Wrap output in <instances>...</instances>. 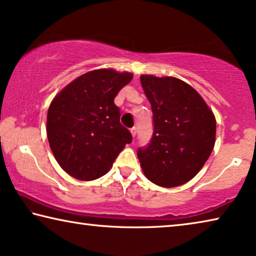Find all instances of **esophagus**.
I'll use <instances>...</instances> for the list:
<instances>
[{
	"instance_id": "34e87169",
	"label": "esophagus",
	"mask_w": 256,
	"mask_h": 256,
	"mask_svg": "<svg viewBox=\"0 0 256 256\" xmlns=\"http://www.w3.org/2000/svg\"><path fill=\"white\" fill-rule=\"evenodd\" d=\"M130 132H132V137H135V136H136V134H137V128H136V127L132 128V129H130Z\"/></svg>"
}]
</instances>
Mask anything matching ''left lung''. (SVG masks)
Segmentation results:
<instances>
[{"label":"left lung","instance_id":"obj_1","mask_svg":"<svg viewBox=\"0 0 256 256\" xmlns=\"http://www.w3.org/2000/svg\"><path fill=\"white\" fill-rule=\"evenodd\" d=\"M140 84L153 112V135L137 150L143 172L161 187L184 185L211 156L216 124L198 92L174 77L142 74Z\"/></svg>","mask_w":256,"mask_h":256}]
</instances>
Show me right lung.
Listing matches in <instances>:
<instances>
[{
	"label": "right lung",
	"mask_w": 256,
	"mask_h": 256,
	"mask_svg": "<svg viewBox=\"0 0 256 256\" xmlns=\"http://www.w3.org/2000/svg\"><path fill=\"white\" fill-rule=\"evenodd\" d=\"M130 72L98 69L66 85L48 108L46 132L53 156L71 177L98 179L111 169L132 134L120 124L114 104Z\"/></svg>",
	"instance_id": "add662e5"
}]
</instances>
